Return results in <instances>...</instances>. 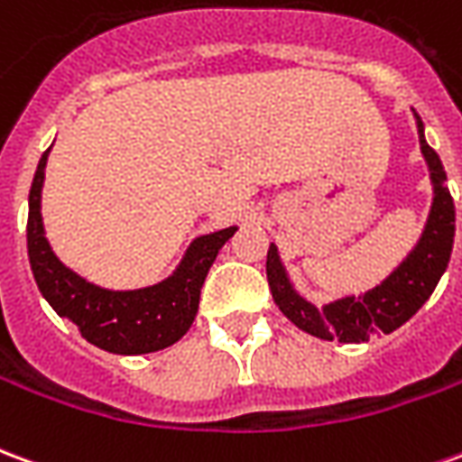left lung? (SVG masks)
Segmentation results:
<instances>
[{
	"instance_id": "8db88e82",
	"label": "left lung",
	"mask_w": 462,
	"mask_h": 462,
	"mask_svg": "<svg viewBox=\"0 0 462 462\" xmlns=\"http://www.w3.org/2000/svg\"><path fill=\"white\" fill-rule=\"evenodd\" d=\"M413 116H416L420 152L426 158L430 182H433V205H430V215H428L418 245L386 280L361 297H344L317 310L291 287L287 270L280 260V252L274 245H270L267 282H270L274 304L291 324H297L301 331H307L317 339L361 344V341H368V337L376 331H383V334L396 331L426 304L450 262L453 237H456V205L446 185L448 178L443 162L426 143L420 116L416 111Z\"/></svg>"
}]
</instances>
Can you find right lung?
Segmentation results:
<instances>
[{
  "label": "right lung",
  "instance_id": "obj_1",
  "mask_svg": "<svg viewBox=\"0 0 462 462\" xmlns=\"http://www.w3.org/2000/svg\"><path fill=\"white\" fill-rule=\"evenodd\" d=\"M49 151L42 155L29 190L26 250L34 280L44 300L64 319L74 321L81 337L111 354H151L171 346L190 329L200 304L202 282L225 242L237 227L202 235L192 242L180 267L161 284L114 291L96 287L56 257L42 222V185Z\"/></svg>",
  "mask_w": 462,
  "mask_h": 462
}]
</instances>
